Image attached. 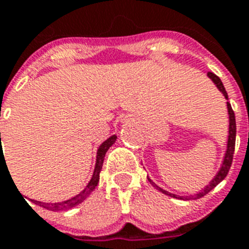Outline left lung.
<instances>
[{"mask_svg": "<svg viewBox=\"0 0 249 249\" xmlns=\"http://www.w3.org/2000/svg\"><path fill=\"white\" fill-rule=\"evenodd\" d=\"M208 77L212 79L213 83L216 86V89H218L219 91L223 93V96H224L225 100L228 101V93H227V91H225V87H224V85H223V82L220 81V78H219L216 74H214L213 72H208ZM227 108H228V118H229L227 150H225L224 158H223V162H221L220 168H219V171L216 172V175L213 177L212 181H210V182H209L208 185L204 187V189L200 190L199 192H196V194H194V195H190V196H179V195H176V194H172V192L166 191V190L162 189V187H160V186L157 185V183H154L153 181H152V179L148 177V181L152 183V186H153V187H156L157 190H160V192H163L164 195L171 196V197H176V199H181V200H183V199L185 200H197V199H200V197H202V196H205L208 192L212 191L215 186L219 185V183H220L221 181L225 178V177H227L228 172H229V168H231V160H233V154H234V147H235V133H237V128H235L234 112H233V110H231V106L229 102H227Z\"/></svg>", "mask_w": 249, "mask_h": 249, "instance_id": "left-lung-1", "label": "left lung"}]
</instances>
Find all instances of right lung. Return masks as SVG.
I'll use <instances>...</instances> for the list:
<instances>
[{
    "instance_id": "right-lung-1",
    "label": "right lung",
    "mask_w": 249,
    "mask_h": 249,
    "mask_svg": "<svg viewBox=\"0 0 249 249\" xmlns=\"http://www.w3.org/2000/svg\"><path fill=\"white\" fill-rule=\"evenodd\" d=\"M1 135V133H0ZM118 137L116 135H111L110 138H107L105 142L102 144H100V147L97 148V153H96V163H95V170H93V175L89 179V182L87 183L85 189L79 192L78 195H76L74 197L70 200H66V201H60V202H43V201H36V200H33L34 204L39 206H43V208L48 209L50 212H60V210H68L71 208H74L78 204L86 200V197L91 194V192L95 190V187L99 183L100 179V172L102 170V163H104V158H105L106 152L108 150V148L111 147L112 144L116 142Z\"/></svg>"
}]
</instances>
